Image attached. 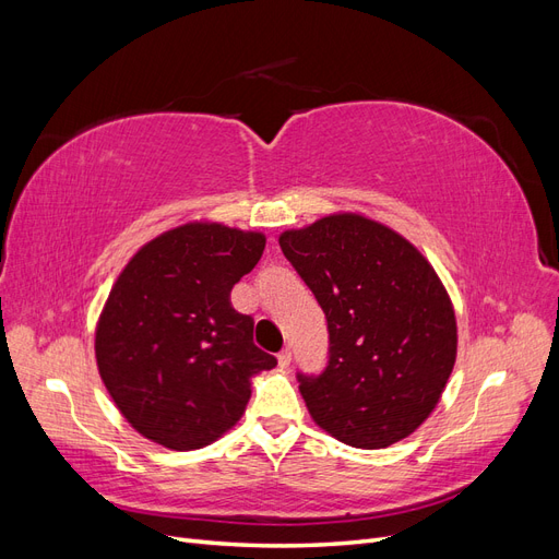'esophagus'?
Segmentation results:
<instances>
[{
    "label": "esophagus",
    "mask_w": 559,
    "mask_h": 559,
    "mask_svg": "<svg viewBox=\"0 0 559 559\" xmlns=\"http://www.w3.org/2000/svg\"><path fill=\"white\" fill-rule=\"evenodd\" d=\"M277 364H280L282 368H286V366H289V364H292V349H289V347H286V349H282V352L277 354Z\"/></svg>",
    "instance_id": "esophagus-1"
}]
</instances>
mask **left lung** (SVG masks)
I'll use <instances>...</instances> for the list:
<instances>
[{
	"label": "left lung",
	"mask_w": 559,
	"mask_h": 559,
	"mask_svg": "<svg viewBox=\"0 0 559 559\" xmlns=\"http://www.w3.org/2000/svg\"><path fill=\"white\" fill-rule=\"evenodd\" d=\"M280 247L326 314V366L298 373L312 419L364 450L411 436L456 357L454 310L436 270L399 233L359 214L286 230Z\"/></svg>",
	"instance_id": "1"
}]
</instances>
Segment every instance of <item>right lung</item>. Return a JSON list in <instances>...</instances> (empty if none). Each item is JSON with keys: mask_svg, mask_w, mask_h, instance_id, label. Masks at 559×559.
<instances>
[{"mask_svg": "<svg viewBox=\"0 0 559 559\" xmlns=\"http://www.w3.org/2000/svg\"><path fill=\"white\" fill-rule=\"evenodd\" d=\"M265 249L261 233L186 224L144 245L118 275L95 333L99 378L144 438L198 450L247 408L251 378L277 366L253 345L230 292Z\"/></svg>", "mask_w": 559, "mask_h": 559, "instance_id": "1", "label": "right lung"}]
</instances>
